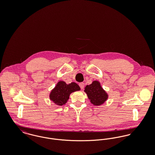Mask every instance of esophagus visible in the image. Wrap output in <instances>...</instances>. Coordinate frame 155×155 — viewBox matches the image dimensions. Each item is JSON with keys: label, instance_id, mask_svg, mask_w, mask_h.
I'll return each mask as SVG.
<instances>
[{"label": "esophagus", "instance_id": "34e87169", "mask_svg": "<svg viewBox=\"0 0 155 155\" xmlns=\"http://www.w3.org/2000/svg\"><path fill=\"white\" fill-rule=\"evenodd\" d=\"M79 85H80V87L81 89H83V88H84V84L83 82L80 83V84H79Z\"/></svg>", "mask_w": 155, "mask_h": 155}]
</instances>
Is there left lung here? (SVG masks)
I'll return each mask as SVG.
<instances>
[{
    "mask_svg": "<svg viewBox=\"0 0 155 155\" xmlns=\"http://www.w3.org/2000/svg\"><path fill=\"white\" fill-rule=\"evenodd\" d=\"M84 92L86 93L91 103L95 106H101L107 100L109 95L102 87L100 82L94 81L91 84L85 87Z\"/></svg>",
    "mask_w": 155,
    "mask_h": 155,
    "instance_id": "obj_1",
    "label": "left lung"
}]
</instances>
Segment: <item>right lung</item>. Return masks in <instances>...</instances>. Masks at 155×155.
Wrapping results in <instances>:
<instances>
[{
  "label": "right lung",
  "instance_id": "add662e5",
  "mask_svg": "<svg viewBox=\"0 0 155 155\" xmlns=\"http://www.w3.org/2000/svg\"><path fill=\"white\" fill-rule=\"evenodd\" d=\"M80 89L79 85L75 82L67 84L64 81H59L51 91L49 98L55 104L62 106L67 102L71 93Z\"/></svg>",
  "mask_w": 155,
  "mask_h": 155
}]
</instances>
